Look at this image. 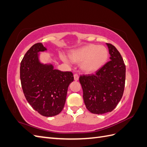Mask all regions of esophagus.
Returning a JSON list of instances; mask_svg holds the SVG:
<instances>
[{
  "mask_svg": "<svg viewBox=\"0 0 147 147\" xmlns=\"http://www.w3.org/2000/svg\"><path fill=\"white\" fill-rule=\"evenodd\" d=\"M74 80L75 81H77L78 78H79V76H78V75L77 74H75L74 75Z\"/></svg>",
  "mask_w": 147,
  "mask_h": 147,
  "instance_id": "1",
  "label": "esophagus"
}]
</instances>
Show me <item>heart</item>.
Masks as SVG:
<instances>
[{
	"label": "heart",
	"instance_id": "1",
	"mask_svg": "<svg viewBox=\"0 0 147 147\" xmlns=\"http://www.w3.org/2000/svg\"><path fill=\"white\" fill-rule=\"evenodd\" d=\"M108 55L105 47L93 44L72 50L69 53L70 60L75 63H81V69L86 73L94 72L100 68L107 60ZM61 57L63 61H68L65 56Z\"/></svg>",
	"mask_w": 147,
	"mask_h": 147
}]
</instances>
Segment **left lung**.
Instances as JSON below:
<instances>
[{"mask_svg":"<svg viewBox=\"0 0 147 147\" xmlns=\"http://www.w3.org/2000/svg\"><path fill=\"white\" fill-rule=\"evenodd\" d=\"M110 60L94 74L80 75L79 81L86 109L92 113L104 114L116 107L125 85L126 65L119 52L107 43Z\"/></svg>","mask_w":147,"mask_h":147,"instance_id":"1","label":"left lung"}]
</instances>
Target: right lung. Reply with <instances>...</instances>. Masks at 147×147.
<instances>
[{
  "mask_svg": "<svg viewBox=\"0 0 147 147\" xmlns=\"http://www.w3.org/2000/svg\"><path fill=\"white\" fill-rule=\"evenodd\" d=\"M46 50L42 43L30 48L21 62L20 79L28 103L38 113L49 117L63 110L69 85L74 78L71 72H62L51 64L40 63L38 53Z\"/></svg>",
  "mask_w": 147,
  "mask_h": 147,
  "instance_id": "add662e5",
  "label": "right lung"
}]
</instances>
